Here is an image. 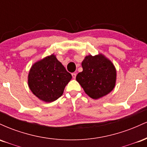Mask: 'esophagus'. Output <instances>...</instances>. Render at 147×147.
<instances>
[{
	"label": "esophagus",
	"instance_id": "obj_1",
	"mask_svg": "<svg viewBox=\"0 0 147 147\" xmlns=\"http://www.w3.org/2000/svg\"><path fill=\"white\" fill-rule=\"evenodd\" d=\"M76 75H77V74L75 73V72L72 73V77H73V79H75L76 78Z\"/></svg>",
	"mask_w": 147,
	"mask_h": 147
}]
</instances>
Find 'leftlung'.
<instances>
[{"instance_id": "8db88e82", "label": "left lung", "mask_w": 147, "mask_h": 147, "mask_svg": "<svg viewBox=\"0 0 147 147\" xmlns=\"http://www.w3.org/2000/svg\"><path fill=\"white\" fill-rule=\"evenodd\" d=\"M83 71L76 79L86 93L92 99L105 96L114 88L116 70L113 64L103 55L86 57L82 63Z\"/></svg>"}]
</instances>
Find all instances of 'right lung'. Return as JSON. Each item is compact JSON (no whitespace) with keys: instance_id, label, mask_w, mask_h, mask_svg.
I'll return each mask as SVG.
<instances>
[{"instance_id":"add662e5","label":"right lung","mask_w":147,"mask_h":147,"mask_svg":"<svg viewBox=\"0 0 147 147\" xmlns=\"http://www.w3.org/2000/svg\"><path fill=\"white\" fill-rule=\"evenodd\" d=\"M71 79L70 73L52 55L32 65L28 75V85L38 99L51 102L62 95Z\"/></svg>"}]
</instances>
